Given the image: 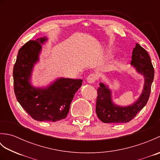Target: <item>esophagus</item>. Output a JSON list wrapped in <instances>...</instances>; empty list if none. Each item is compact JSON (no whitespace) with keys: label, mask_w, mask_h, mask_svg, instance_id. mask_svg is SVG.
I'll list each match as a JSON object with an SVG mask.
<instances>
[{"label":"esophagus","mask_w":160,"mask_h":160,"mask_svg":"<svg viewBox=\"0 0 160 160\" xmlns=\"http://www.w3.org/2000/svg\"><path fill=\"white\" fill-rule=\"evenodd\" d=\"M98 79V76L96 73H91L90 74L89 76L87 78V82H89L90 84H92L95 82V81Z\"/></svg>","instance_id":"esophagus-1"}]
</instances>
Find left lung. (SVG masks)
Returning <instances> with one entry per match:
<instances>
[{
    "mask_svg": "<svg viewBox=\"0 0 160 160\" xmlns=\"http://www.w3.org/2000/svg\"><path fill=\"white\" fill-rule=\"evenodd\" d=\"M131 64L144 77V89L139 99L128 107L117 106L111 100V91L103 83L98 89L96 111L98 118L104 123H127L135 117L147 104L154 78V68L148 52L138 43L132 53Z\"/></svg>",
    "mask_w": 160,
    "mask_h": 160,
    "instance_id": "1",
    "label": "left lung"
}]
</instances>
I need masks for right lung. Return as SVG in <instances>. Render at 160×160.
<instances>
[{
  "mask_svg": "<svg viewBox=\"0 0 160 160\" xmlns=\"http://www.w3.org/2000/svg\"><path fill=\"white\" fill-rule=\"evenodd\" d=\"M46 37L29 40L18 51L13 66V89L16 99L30 116L37 121L57 122L69 113L75 93L81 87V79L61 78L47 88H36L30 84L33 65L39 60L40 44Z\"/></svg>",
  "mask_w": 160,
  "mask_h": 160,
  "instance_id": "obj_1",
  "label": "right lung"
}]
</instances>
